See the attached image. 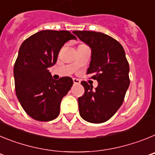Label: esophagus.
I'll return each instance as SVG.
<instances>
[{
    "label": "esophagus",
    "mask_w": 155,
    "mask_h": 155,
    "mask_svg": "<svg viewBox=\"0 0 155 155\" xmlns=\"http://www.w3.org/2000/svg\"><path fill=\"white\" fill-rule=\"evenodd\" d=\"M73 81L74 84H79L81 83L80 80H78V79H77V78H73Z\"/></svg>",
    "instance_id": "esophagus-1"
}]
</instances>
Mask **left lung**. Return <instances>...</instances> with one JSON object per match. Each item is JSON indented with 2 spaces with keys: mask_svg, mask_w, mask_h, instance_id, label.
Masks as SVG:
<instances>
[{
  "mask_svg": "<svg viewBox=\"0 0 155 155\" xmlns=\"http://www.w3.org/2000/svg\"><path fill=\"white\" fill-rule=\"evenodd\" d=\"M76 36L91 49V61L87 74L98 82V87L82 81L84 94L79 97L81 118L92 124L107 121L124 102L130 85L129 64L124 47L118 41L102 32L74 31Z\"/></svg>",
  "mask_w": 155,
  "mask_h": 155,
  "instance_id": "8db88e82",
  "label": "left lung"
}]
</instances>
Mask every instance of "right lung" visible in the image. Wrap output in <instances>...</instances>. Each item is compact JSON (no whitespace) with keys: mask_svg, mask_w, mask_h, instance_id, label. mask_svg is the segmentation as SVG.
Instances as JSON below:
<instances>
[{"mask_svg":"<svg viewBox=\"0 0 155 155\" xmlns=\"http://www.w3.org/2000/svg\"><path fill=\"white\" fill-rule=\"evenodd\" d=\"M71 39L77 38L68 31L42 30L20 46L14 66L16 95L25 113L34 120L57 118L61 100L73 84L69 77L54 80L49 71L57 62L62 46Z\"/></svg>","mask_w":155,"mask_h":155,"instance_id":"right-lung-1","label":"right lung"}]
</instances>
